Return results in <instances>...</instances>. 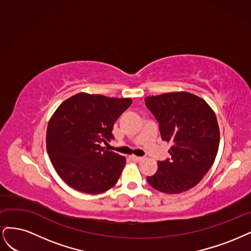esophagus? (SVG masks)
<instances>
[{
    "instance_id": "34e87169",
    "label": "esophagus",
    "mask_w": 251,
    "mask_h": 251,
    "mask_svg": "<svg viewBox=\"0 0 251 251\" xmlns=\"http://www.w3.org/2000/svg\"><path fill=\"white\" fill-rule=\"evenodd\" d=\"M130 158H131V160L135 161V163H140V161H142V160H143V157H140V156H134V155L130 156Z\"/></svg>"
}]
</instances>
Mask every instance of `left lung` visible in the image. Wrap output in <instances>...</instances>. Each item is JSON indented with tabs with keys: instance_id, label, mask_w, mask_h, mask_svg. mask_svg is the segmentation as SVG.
Here are the masks:
<instances>
[{
	"instance_id": "obj_1",
	"label": "left lung",
	"mask_w": 251,
	"mask_h": 251,
	"mask_svg": "<svg viewBox=\"0 0 251 251\" xmlns=\"http://www.w3.org/2000/svg\"><path fill=\"white\" fill-rule=\"evenodd\" d=\"M159 124L161 140L170 142L171 157L158 161L154 175L147 176L152 188L167 194L192 189L211 169L219 148L217 118L208 104L185 93H169L145 99Z\"/></svg>"
}]
</instances>
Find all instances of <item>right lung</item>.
<instances>
[{
  "instance_id": "add662e5",
  "label": "right lung",
  "mask_w": 251,
  "mask_h": 251,
  "mask_svg": "<svg viewBox=\"0 0 251 251\" xmlns=\"http://www.w3.org/2000/svg\"><path fill=\"white\" fill-rule=\"evenodd\" d=\"M131 99L79 93L59 105L47 129V151L56 172L70 187L100 194L117 183L125 157L101 145L114 140L117 119Z\"/></svg>"
}]
</instances>
